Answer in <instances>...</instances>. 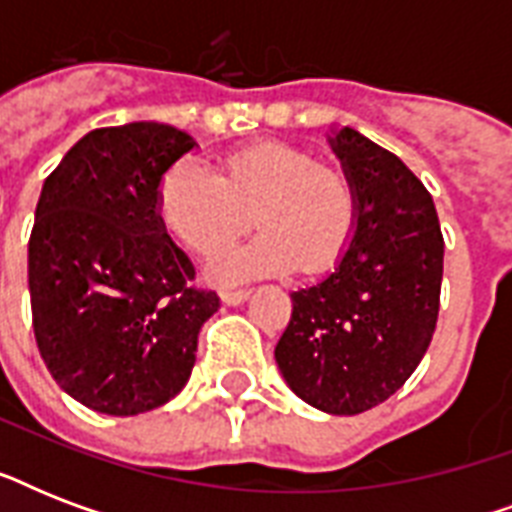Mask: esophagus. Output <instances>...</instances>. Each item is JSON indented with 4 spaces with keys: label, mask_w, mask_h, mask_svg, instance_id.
<instances>
[{
    "label": "esophagus",
    "mask_w": 512,
    "mask_h": 512,
    "mask_svg": "<svg viewBox=\"0 0 512 512\" xmlns=\"http://www.w3.org/2000/svg\"><path fill=\"white\" fill-rule=\"evenodd\" d=\"M220 297H223V303L239 305L249 297V289H223V295H220Z\"/></svg>",
    "instance_id": "obj_1"
}]
</instances>
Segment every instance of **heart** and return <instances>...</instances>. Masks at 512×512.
<instances>
[{"mask_svg": "<svg viewBox=\"0 0 512 512\" xmlns=\"http://www.w3.org/2000/svg\"><path fill=\"white\" fill-rule=\"evenodd\" d=\"M156 209L164 228L196 257H215L247 231V247L217 260L225 279L332 271L358 228V193L345 172L279 140L252 143L220 159L217 172L183 159L164 172Z\"/></svg>", "mask_w": 512, "mask_h": 512, "instance_id": "b5f03b06", "label": "heart"}]
</instances>
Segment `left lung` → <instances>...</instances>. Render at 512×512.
Listing matches in <instances>:
<instances>
[{
    "label": "left lung",
    "instance_id": "left-lung-1",
    "mask_svg": "<svg viewBox=\"0 0 512 512\" xmlns=\"http://www.w3.org/2000/svg\"><path fill=\"white\" fill-rule=\"evenodd\" d=\"M332 148L356 185V236L327 279L292 292L276 364L321 412L361 414L412 377L433 340L444 236L430 193L396 154L350 127Z\"/></svg>",
    "mask_w": 512,
    "mask_h": 512
}]
</instances>
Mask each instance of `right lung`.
Listing matches in <instances>:
<instances>
[{"label":"right lung","instance_id":"add662e5","mask_svg":"<svg viewBox=\"0 0 512 512\" xmlns=\"http://www.w3.org/2000/svg\"><path fill=\"white\" fill-rule=\"evenodd\" d=\"M196 146L172 124L87 132L42 185L28 239L34 337L60 388L135 417L191 377L201 324L220 308L164 233L156 191Z\"/></svg>","mask_w":512,"mask_h":512}]
</instances>
